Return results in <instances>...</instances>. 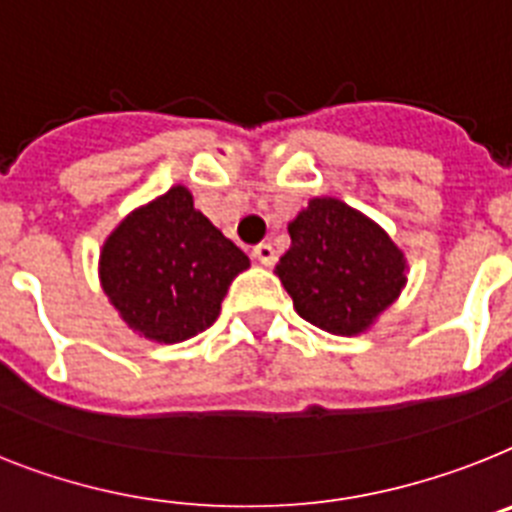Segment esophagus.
Listing matches in <instances>:
<instances>
[{"label":"esophagus","instance_id":"esophagus-1","mask_svg":"<svg viewBox=\"0 0 512 512\" xmlns=\"http://www.w3.org/2000/svg\"><path fill=\"white\" fill-rule=\"evenodd\" d=\"M252 257H255L257 263L273 265L276 263V249L270 247L268 242H260V244H255V249H252Z\"/></svg>","mask_w":512,"mask_h":512}]
</instances>
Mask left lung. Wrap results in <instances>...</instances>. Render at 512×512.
<instances>
[{"label":"left lung","instance_id":"1","mask_svg":"<svg viewBox=\"0 0 512 512\" xmlns=\"http://www.w3.org/2000/svg\"><path fill=\"white\" fill-rule=\"evenodd\" d=\"M291 247L276 273L296 312L333 336H356L406 283L403 252L341 200L315 197L289 223Z\"/></svg>","mask_w":512,"mask_h":512}]
</instances>
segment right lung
<instances>
[{
	"mask_svg": "<svg viewBox=\"0 0 512 512\" xmlns=\"http://www.w3.org/2000/svg\"><path fill=\"white\" fill-rule=\"evenodd\" d=\"M249 257L195 210L184 187L124 218L101 252V283L140 336L179 343L208 330Z\"/></svg>",
	"mask_w": 512,
	"mask_h": 512,
	"instance_id": "1",
	"label": "right lung"
}]
</instances>
